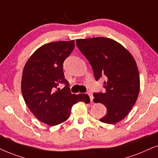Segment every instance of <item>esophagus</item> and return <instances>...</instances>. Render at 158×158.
Returning <instances> with one entry per match:
<instances>
[{"label":"esophagus","mask_w":158,"mask_h":158,"mask_svg":"<svg viewBox=\"0 0 158 158\" xmlns=\"http://www.w3.org/2000/svg\"><path fill=\"white\" fill-rule=\"evenodd\" d=\"M89 95V98H90V101L92 102V101H93V94H92V93H90V92H89L88 93H87Z\"/></svg>","instance_id":"1"}]
</instances>
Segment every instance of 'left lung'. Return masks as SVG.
<instances>
[{"label": "left lung", "mask_w": 158, "mask_h": 158, "mask_svg": "<svg viewBox=\"0 0 158 158\" xmlns=\"http://www.w3.org/2000/svg\"><path fill=\"white\" fill-rule=\"evenodd\" d=\"M77 47L88 60L98 81L105 77V93H94L95 103L106 107L100 121L114 124L123 119L139 96L140 78L136 63L128 51L114 40L104 37L77 39Z\"/></svg>", "instance_id": "8db88e82"}]
</instances>
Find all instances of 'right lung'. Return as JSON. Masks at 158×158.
Returning <instances> with one entry per match:
<instances>
[{"label":"right lung","mask_w":158,"mask_h":158,"mask_svg":"<svg viewBox=\"0 0 158 158\" xmlns=\"http://www.w3.org/2000/svg\"><path fill=\"white\" fill-rule=\"evenodd\" d=\"M74 46V40L46 44L35 51L23 69L21 89L26 105L39 120L49 126L67 120L73 104L90 101L87 94L71 93L65 79L63 62ZM63 83L65 87L57 89Z\"/></svg>","instance_id":"right-lung-1"}]
</instances>
